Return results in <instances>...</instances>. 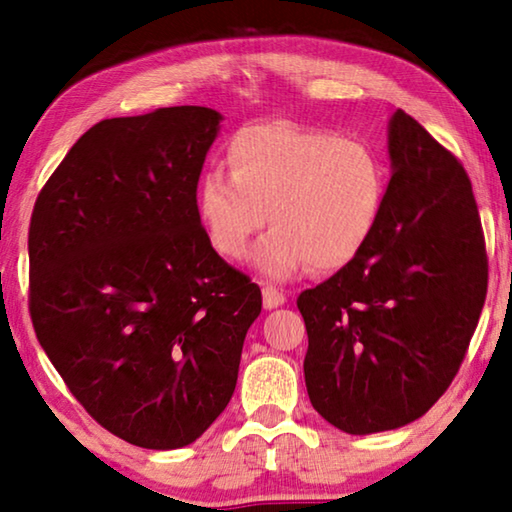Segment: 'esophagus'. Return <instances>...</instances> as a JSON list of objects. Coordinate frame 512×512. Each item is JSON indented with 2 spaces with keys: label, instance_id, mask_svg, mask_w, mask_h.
<instances>
[{
  "label": "esophagus",
  "instance_id": "34e87169",
  "mask_svg": "<svg viewBox=\"0 0 512 512\" xmlns=\"http://www.w3.org/2000/svg\"><path fill=\"white\" fill-rule=\"evenodd\" d=\"M264 307L266 309H275L284 305V300H287V296H284V291H280L277 287H273V284H264Z\"/></svg>",
  "mask_w": 512,
  "mask_h": 512
}]
</instances>
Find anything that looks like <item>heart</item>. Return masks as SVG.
<instances>
[{
  "label": "heart",
  "mask_w": 512,
  "mask_h": 512,
  "mask_svg": "<svg viewBox=\"0 0 512 512\" xmlns=\"http://www.w3.org/2000/svg\"><path fill=\"white\" fill-rule=\"evenodd\" d=\"M225 162L230 176L212 169L198 183V214L223 257H244L268 214L255 262L275 280L339 271L375 235L388 167L368 140L277 119L237 131Z\"/></svg>",
  "instance_id": "b5f03b06"
}]
</instances>
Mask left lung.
Returning <instances> with one entry per match:
<instances>
[{"mask_svg":"<svg viewBox=\"0 0 512 512\" xmlns=\"http://www.w3.org/2000/svg\"><path fill=\"white\" fill-rule=\"evenodd\" d=\"M393 176L363 253L298 296L311 406L354 436L404 427L443 395L488 293V253L461 160L404 110Z\"/></svg>","mask_w":512,"mask_h":512,"instance_id":"8db88e82","label":"left lung"}]
</instances>
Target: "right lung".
<instances>
[{
    "label": "right lung",
    "mask_w": 512,
    "mask_h": 512,
    "mask_svg": "<svg viewBox=\"0 0 512 512\" xmlns=\"http://www.w3.org/2000/svg\"><path fill=\"white\" fill-rule=\"evenodd\" d=\"M221 115L103 119L33 205L29 311L76 400L146 449L185 447L228 406L262 291L212 248L196 189Z\"/></svg>",
    "instance_id": "obj_1"
}]
</instances>
